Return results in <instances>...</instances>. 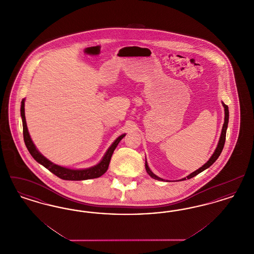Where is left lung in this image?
I'll return each instance as SVG.
<instances>
[{
    "label": "left lung",
    "instance_id": "left-lung-1",
    "mask_svg": "<svg viewBox=\"0 0 254 254\" xmlns=\"http://www.w3.org/2000/svg\"><path fill=\"white\" fill-rule=\"evenodd\" d=\"M222 105H223V107H224V109H225V119H224V125H223V127H222V131H221V135H220V139H219V142H218L217 146H216V148H215V150H214V152H213V154L211 155V157L208 159V161L205 163L204 166H202L200 169H197V170H195L193 171L192 173H190V175H188L187 177H185V178H183L181 180H179V181H184V180H187V179H190V178H192L194 176H196L197 174H199L200 172H202V171H204L205 169H208L216 160H217L218 157L220 156V154H221V152H222V150H223V148H224V145H225V141H226V134H227V128H228V124H229V116H230V114H229V107L227 106V105H225L223 102H222ZM145 170H146V172H147V174L151 177V178H153V179H155V180H159V181H165L164 179H162V178H160V177H158L157 175H155L150 169H149V167H148V165H147V162H146V159H145Z\"/></svg>",
    "mask_w": 254,
    "mask_h": 254
}]
</instances>
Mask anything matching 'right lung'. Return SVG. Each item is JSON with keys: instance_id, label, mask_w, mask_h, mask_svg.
Instances as JSON below:
<instances>
[{"instance_id": "1", "label": "right lung", "mask_w": 254, "mask_h": 254, "mask_svg": "<svg viewBox=\"0 0 254 254\" xmlns=\"http://www.w3.org/2000/svg\"><path fill=\"white\" fill-rule=\"evenodd\" d=\"M24 100H22L21 103V117L23 121V133H24V144L26 145V148L28 149L31 156L36 160L39 164L44 166L46 169H49L53 174L58 176L63 180H69V181H82V180H87V179H94L102 176L108 169H109V162L111 156L113 154V151L115 150L116 146L120 143L122 139L126 136V133L120 135L113 143L110 145L105 155L102 158V160L93 167L87 168V169H75L64 168L59 165H56L49 161L48 158L45 157L34 145L25 121V115H24Z\"/></svg>"}]
</instances>
